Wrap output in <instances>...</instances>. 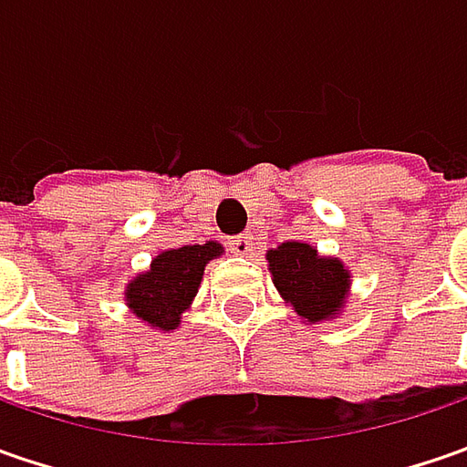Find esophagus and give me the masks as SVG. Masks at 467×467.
<instances>
[{
    "mask_svg": "<svg viewBox=\"0 0 467 467\" xmlns=\"http://www.w3.org/2000/svg\"><path fill=\"white\" fill-rule=\"evenodd\" d=\"M228 249H231L234 254H239V257H249V254L254 252V242H252V236H249V234H242V236L231 239Z\"/></svg>",
    "mask_w": 467,
    "mask_h": 467,
    "instance_id": "esophagus-1",
    "label": "esophagus"
}]
</instances>
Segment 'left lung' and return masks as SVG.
<instances>
[{"label":"left lung","mask_w":467,"mask_h":467,"mask_svg":"<svg viewBox=\"0 0 467 467\" xmlns=\"http://www.w3.org/2000/svg\"><path fill=\"white\" fill-rule=\"evenodd\" d=\"M265 257L280 298L304 325L332 322L343 314L350 296V270L343 260L325 257L304 242H283Z\"/></svg>","instance_id":"obj_1"}]
</instances>
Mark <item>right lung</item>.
<instances>
[{"instance_id":"1","label":"right lung","mask_w":467,"mask_h":467,"mask_svg":"<svg viewBox=\"0 0 467 467\" xmlns=\"http://www.w3.org/2000/svg\"><path fill=\"white\" fill-rule=\"evenodd\" d=\"M223 254V244H187L155 254L145 273H137L124 288L127 309L150 330H179L182 317L200 291L210 260Z\"/></svg>"}]
</instances>
